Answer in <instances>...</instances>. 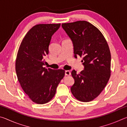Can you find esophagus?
I'll return each instance as SVG.
<instances>
[{
  "label": "esophagus",
  "instance_id": "34e87169",
  "mask_svg": "<svg viewBox=\"0 0 127 127\" xmlns=\"http://www.w3.org/2000/svg\"><path fill=\"white\" fill-rule=\"evenodd\" d=\"M70 74V72L69 70H65V76H69Z\"/></svg>",
  "mask_w": 127,
  "mask_h": 127
}]
</instances>
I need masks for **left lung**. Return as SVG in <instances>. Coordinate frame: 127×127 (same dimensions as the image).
Masks as SVG:
<instances>
[{"instance_id":"obj_1","label":"left lung","mask_w":127,"mask_h":127,"mask_svg":"<svg viewBox=\"0 0 127 127\" xmlns=\"http://www.w3.org/2000/svg\"><path fill=\"white\" fill-rule=\"evenodd\" d=\"M62 28L72 40L74 58L83 57L84 69L77 74L70 91L77 100L89 102L95 99L106 86L110 77L111 54L102 33L85 21L63 23Z\"/></svg>"}]
</instances>
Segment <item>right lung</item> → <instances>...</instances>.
I'll use <instances>...</instances> for the list:
<instances>
[{
  "label": "right lung",
  "instance_id": "add662e5",
  "mask_svg": "<svg viewBox=\"0 0 127 127\" xmlns=\"http://www.w3.org/2000/svg\"><path fill=\"white\" fill-rule=\"evenodd\" d=\"M60 26V23L34 26L23 38L17 53V78L24 92L36 104H44L52 99L64 76L63 69L43 67L51 37Z\"/></svg>",
  "mask_w": 127,
  "mask_h": 127
}]
</instances>
